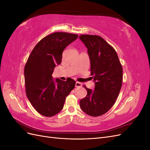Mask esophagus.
<instances>
[{
	"label": "esophagus",
	"mask_w": 150,
	"mask_h": 150,
	"mask_svg": "<svg viewBox=\"0 0 150 150\" xmlns=\"http://www.w3.org/2000/svg\"><path fill=\"white\" fill-rule=\"evenodd\" d=\"M75 86H76V88H81V86H82V84H81V83H79V82H76Z\"/></svg>",
	"instance_id": "obj_1"
}]
</instances>
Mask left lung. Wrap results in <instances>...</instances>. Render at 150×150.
I'll return each instance as SVG.
<instances>
[{"label": "left lung", "mask_w": 150, "mask_h": 150, "mask_svg": "<svg viewBox=\"0 0 150 150\" xmlns=\"http://www.w3.org/2000/svg\"><path fill=\"white\" fill-rule=\"evenodd\" d=\"M79 39L88 48L95 83L93 91L84 86L88 94L80 101V107L87 115L99 116L116 102L122 86V68L114 48L100 36L81 35Z\"/></svg>", "instance_id": "1"}]
</instances>
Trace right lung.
Here are the masks:
<instances>
[{
  "mask_svg": "<svg viewBox=\"0 0 150 150\" xmlns=\"http://www.w3.org/2000/svg\"><path fill=\"white\" fill-rule=\"evenodd\" d=\"M78 35L54 33L36 44L24 67L25 93L30 104L40 115L51 117L59 112L66 98L75 87L71 78L64 81L54 80L52 72L62 61L64 49Z\"/></svg>",
  "mask_w": 150,
  "mask_h": 150,
  "instance_id": "add662e5",
  "label": "right lung"
}]
</instances>
